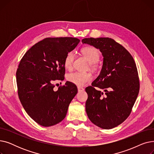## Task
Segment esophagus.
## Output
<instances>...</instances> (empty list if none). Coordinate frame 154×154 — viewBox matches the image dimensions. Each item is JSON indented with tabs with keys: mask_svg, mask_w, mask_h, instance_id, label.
Segmentation results:
<instances>
[{
	"mask_svg": "<svg viewBox=\"0 0 154 154\" xmlns=\"http://www.w3.org/2000/svg\"><path fill=\"white\" fill-rule=\"evenodd\" d=\"M77 88H78L79 92H82V91H84V88L82 87H77Z\"/></svg>",
	"mask_w": 154,
	"mask_h": 154,
	"instance_id": "obj_1",
	"label": "esophagus"
}]
</instances>
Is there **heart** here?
<instances>
[{
  "mask_svg": "<svg viewBox=\"0 0 154 154\" xmlns=\"http://www.w3.org/2000/svg\"><path fill=\"white\" fill-rule=\"evenodd\" d=\"M81 52L91 65L97 62L100 58V53L99 51L92 46H88L83 48ZM74 58L75 53L73 51L69 52L64 59L63 63L66 69H70ZM67 79L70 82L81 86L91 81L92 79V76L90 73L74 72L69 74L67 76Z\"/></svg>",
  "mask_w": 154,
  "mask_h": 154,
  "instance_id": "heart-1",
  "label": "heart"
}]
</instances>
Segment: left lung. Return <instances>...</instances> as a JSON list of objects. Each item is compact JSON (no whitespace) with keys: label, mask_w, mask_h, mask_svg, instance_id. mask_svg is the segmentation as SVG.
<instances>
[{"label":"left lung","mask_w":154,"mask_h":154,"mask_svg":"<svg viewBox=\"0 0 154 154\" xmlns=\"http://www.w3.org/2000/svg\"><path fill=\"white\" fill-rule=\"evenodd\" d=\"M82 42L99 49L103 57L99 75L85 88L87 116L102 128H114L130 115L138 96L140 84L136 64L131 54L114 39L91 37ZM101 90L106 92L104 96Z\"/></svg>","instance_id":"1"}]
</instances>
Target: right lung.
Here are the masks:
<instances>
[{
	"label": "right lung",
	"instance_id": "obj_1",
	"mask_svg": "<svg viewBox=\"0 0 154 154\" xmlns=\"http://www.w3.org/2000/svg\"><path fill=\"white\" fill-rule=\"evenodd\" d=\"M79 42L74 37L45 38L20 62L16 72L19 97L27 114L40 125L50 127L63 120L77 93L76 85L68 81L55 91L53 82L64 79V59Z\"/></svg>",
	"mask_w": 154,
	"mask_h": 154
}]
</instances>
